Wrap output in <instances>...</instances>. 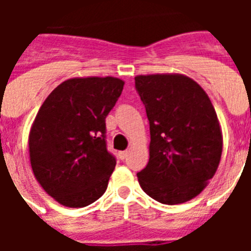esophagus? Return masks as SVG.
<instances>
[{
	"label": "esophagus",
	"instance_id": "obj_1",
	"mask_svg": "<svg viewBox=\"0 0 251 251\" xmlns=\"http://www.w3.org/2000/svg\"><path fill=\"white\" fill-rule=\"evenodd\" d=\"M127 151H121V152L118 153V156H120V159H122V160H124V159H126V156H127Z\"/></svg>",
	"mask_w": 251,
	"mask_h": 251
}]
</instances>
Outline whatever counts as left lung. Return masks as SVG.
<instances>
[{
	"label": "left lung",
	"mask_w": 251,
	"mask_h": 251,
	"mask_svg": "<svg viewBox=\"0 0 251 251\" xmlns=\"http://www.w3.org/2000/svg\"><path fill=\"white\" fill-rule=\"evenodd\" d=\"M150 121V160L138 172L146 194L179 204L201 194L219 167L222 127L208 95L182 74L135 76Z\"/></svg>",
	"instance_id": "8db88e82"
}]
</instances>
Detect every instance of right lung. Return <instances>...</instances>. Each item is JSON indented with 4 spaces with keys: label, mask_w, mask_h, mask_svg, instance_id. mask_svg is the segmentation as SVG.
<instances>
[{
    "label": "right lung",
    "mask_w": 251,
    "mask_h": 251,
    "mask_svg": "<svg viewBox=\"0 0 251 251\" xmlns=\"http://www.w3.org/2000/svg\"><path fill=\"white\" fill-rule=\"evenodd\" d=\"M125 82L114 76L72 78L45 99L28 135L33 176L57 202L86 207L106 190L116 167L108 152L105 117Z\"/></svg>",
    "instance_id": "right-lung-1"
}]
</instances>
